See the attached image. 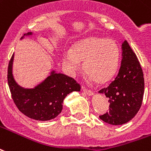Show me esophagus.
<instances>
[{"label": "esophagus", "instance_id": "esophagus-1", "mask_svg": "<svg viewBox=\"0 0 151 151\" xmlns=\"http://www.w3.org/2000/svg\"><path fill=\"white\" fill-rule=\"evenodd\" d=\"M81 90H83V92H85L86 94H88V95H93V92L92 90H88L87 88H86L85 86H81Z\"/></svg>", "mask_w": 151, "mask_h": 151}]
</instances>
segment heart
<instances>
[{
	"label": "heart",
	"instance_id": "1",
	"mask_svg": "<svg viewBox=\"0 0 151 151\" xmlns=\"http://www.w3.org/2000/svg\"><path fill=\"white\" fill-rule=\"evenodd\" d=\"M63 60L71 73L81 70V61H85L84 70L90 78L105 83L118 70L120 50L112 39L90 37L77 43L73 50H65Z\"/></svg>",
	"mask_w": 151,
	"mask_h": 151
}]
</instances>
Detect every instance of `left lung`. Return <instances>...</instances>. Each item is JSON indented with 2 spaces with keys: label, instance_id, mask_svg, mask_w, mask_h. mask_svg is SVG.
Instances as JSON below:
<instances>
[{
  "label": "left lung",
  "instance_id": "left-lung-1",
  "mask_svg": "<svg viewBox=\"0 0 151 151\" xmlns=\"http://www.w3.org/2000/svg\"><path fill=\"white\" fill-rule=\"evenodd\" d=\"M121 66L114 81L99 90L109 98V111L99 116L102 121L112 125H122L131 120L142 102L144 78L137 56L125 41L122 45Z\"/></svg>",
  "mask_w": 151,
  "mask_h": 151
}]
</instances>
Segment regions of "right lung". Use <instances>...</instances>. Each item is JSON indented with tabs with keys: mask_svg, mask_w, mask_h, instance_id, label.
I'll return each instance as SVG.
<instances>
[{
	"mask_svg": "<svg viewBox=\"0 0 151 151\" xmlns=\"http://www.w3.org/2000/svg\"><path fill=\"white\" fill-rule=\"evenodd\" d=\"M13 55L9 62L7 74L11 96L17 109L32 119L48 121L56 118L62 110L65 98L71 92L81 90L80 84L73 78L54 71L34 89H24L13 79Z\"/></svg>",
	"mask_w": 151,
	"mask_h": 151,
	"instance_id": "right-lung-1",
	"label": "right lung"
}]
</instances>
